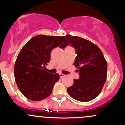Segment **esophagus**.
I'll use <instances>...</instances> for the list:
<instances>
[{"instance_id": "34e87169", "label": "esophagus", "mask_w": 125, "mask_h": 125, "mask_svg": "<svg viewBox=\"0 0 125 125\" xmlns=\"http://www.w3.org/2000/svg\"><path fill=\"white\" fill-rule=\"evenodd\" d=\"M59 76H60V77H61V78H63V77H64V76H65V75L62 73H60Z\"/></svg>"}]
</instances>
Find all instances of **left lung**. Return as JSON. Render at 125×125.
I'll return each instance as SVG.
<instances>
[{
	"label": "left lung",
	"instance_id": "8db88e82",
	"mask_svg": "<svg viewBox=\"0 0 125 125\" xmlns=\"http://www.w3.org/2000/svg\"><path fill=\"white\" fill-rule=\"evenodd\" d=\"M63 49L69 44L74 48L77 56L73 64L79 69V79L67 89L70 96L78 101H90L96 98L106 81L107 62L101 50L91 42L77 36H66Z\"/></svg>",
	"mask_w": 125,
	"mask_h": 125
}]
</instances>
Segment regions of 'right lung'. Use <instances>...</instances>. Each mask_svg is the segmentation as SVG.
Masks as SVG:
<instances>
[{
	"instance_id": "right-lung-1",
	"label": "right lung",
	"mask_w": 125,
	"mask_h": 125,
	"mask_svg": "<svg viewBox=\"0 0 125 125\" xmlns=\"http://www.w3.org/2000/svg\"><path fill=\"white\" fill-rule=\"evenodd\" d=\"M64 38L36 36L21 49L15 62L14 75L19 89L28 99L39 101L52 92L59 74L46 72L45 65L49 63L52 50L62 43Z\"/></svg>"
}]
</instances>
